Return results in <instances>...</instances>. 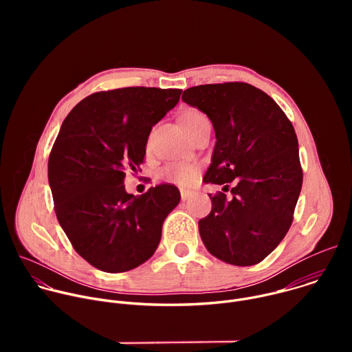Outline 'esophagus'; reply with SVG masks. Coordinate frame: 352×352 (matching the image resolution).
<instances>
[{
	"label": "esophagus",
	"instance_id": "esophagus-1",
	"mask_svg": "<svg viewBox=\"0 0 352 352\" xmlns=\"http://www.w3.org/2000/svg\"><path fill=\"white\" fill-rule=\"evenodd\" d=\"M193 196V192H190V190H181V199L184 200H188V199H190Z\"/></svg>",
	"mask_w": 352,
	"mask_h": 352
}]
</instances>
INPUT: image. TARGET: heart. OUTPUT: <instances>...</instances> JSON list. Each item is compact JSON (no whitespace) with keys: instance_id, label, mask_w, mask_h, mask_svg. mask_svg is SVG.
<instances>
[{"instance_id":"b5f03b06","label":"heart","mask_w":352,"mask_h":352,"mask_svg":"<svg viewBox=\"0 0 352 352\" xmlns=\"http://www.w3.org/2000/svg\"><path fill=\"white\" fill-rule=\"evenodd\" d=\"M205 120H208V117L197 110H189L181 118L182 125L186 131L196 126L199 122H202ZM164 177L168 181L179 185H190L197 178V166L190 163H173L166 167Z\"/></svg>"}]
</instances>
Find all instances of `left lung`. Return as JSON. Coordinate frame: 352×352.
<instances>
[{
  "label": "left lung",
  "instance_id": "obj_1",
  "mask_svg": "<svg viewBox=\"0 0 352 352\" xmlns=\"http://www.w3.org/2000/svg\"><path fill=\"white\" fill-rule=\"evenodd\" d=\"M182 100L205 113L216 132L206 182H235L231 197L210 195L200 238L226 263L256 265L288 232L302 186L294 126L270 96L243 82L193 86Z\"/></svg>",
  "mask_w": 352,
  "mask_h": 352
}]
</instances>
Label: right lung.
Listing matches in <instances>:
<instances>
[{
  "instance_id": "1",
  "label": "right lung",
  "mask_w": 352,
  "mask_h": 352,
  "mask_svg": "<svg viewBox=\"0 0 352 352\" xmlns=\"http://www.w3.org/2000/svg\"><path fill=\"white\" fill-rule=\"evenodd\" d=\"M181 89L122 87L87 96L61 125L48 159L56 214L76 252L107 273L153 256L179 190L162 184L140 196L125 171L146 155L152 128L179 102Z\"/></svg>"
}]
</instances>
